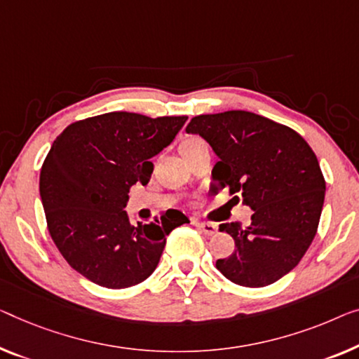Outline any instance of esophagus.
Returning <instances> with one entry per match:
<instances>
[{
	"label": "esophagus",
	"mask_w": 359,
	"mask_h": 359,
	"mask_svg": "<svg viewBox=\"0 0 359 359\" xmlns=\"http://www.w3.org/2000/svg\"><path fill=\"white\" fill-rule=\"evenodd\" d=\"M195 226L200 229V231L205 233V235H208V237H211V235H214L217 232V226L216 224H212V222H194Z\"/></svg>",
	"instance_id": "34e87169"
}]
</instances>
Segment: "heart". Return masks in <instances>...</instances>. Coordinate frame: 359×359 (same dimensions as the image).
I'll list each match as a JSON object with an SVG mask.
<instances>
[{"instance_id":"obj_1","label":"heart","mask_w":359,"mask_h":359,"mask_svg":"<svg viewBox=\"0 0 359 359\" xmlns=\"http://www.w3.org/2000/svg\"><path fill=\"white\" fill-rule=\"evenodd\" d=\"M203 140H200V138H190V140L184 142V145H182V149H187V148H194V147H198V145H203Z\"/></svg>"}]
</instances>
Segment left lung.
I'll use <instances>...</instances> for the list:
<instances>
[{"mask_svg":"<svg viewBox=\"0 0 359 359\" xmlns=\"http://www.w3.org/2000/svg\"><path fill=\"white\" fill-rule=\"evenodd\" d=\"M187 133L210 143L219 161L212 190L229 189L253 210L251 224L226 222L237 250L216 267L237 285H271L311 245L323 212L325 180L311 147L290 127L248 111L201 114Z\"/></svg>","mask_w":359,"mask_h":359,"instance_id":"obj_1","label":"left lung"}]
</instances>
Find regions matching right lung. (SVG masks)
<instances>
[{
    "mask_svg": "<svg viewBox=\"0 0 359 359\" xmlns=\"http://www.w3.org/2000/svg\"><path fill=\"white\" fill-rule=\"evenodd\" d=\"M187 119L106 112L74 122L53 142L40 172L48 231L85 279L106 288L137 285L156 269L165 237L190 222L168 210L159 221L132 224L124 211L130 187L148 184L149 159L170 145Z\"/></svg>",
    "mask_w": 359,
    "mask_h": 359,
    "instance_id": "right-lung-1",
    "label": "right lung"
}]
</instances>
